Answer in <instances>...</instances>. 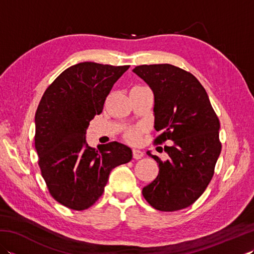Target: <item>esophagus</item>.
Listing matches in <instances>:
<instances>
[{"instance_id": "1", "label": "esophagus", "mask_w": 254, "mask_h": 254, "mask_svg": "<svg viewBox=\"0 0 254 254\" xmlns=\"http://www.w3.org/2000/svg\"><path fill=\"white\" fill-rule=\"evenodd\" d=\"M144 156V153L139 149H133V158L134 159H141Z\"/></svg>"}]
</instances>
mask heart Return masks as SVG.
Wrapping results in <instances>:
<instances>
[{"label": "heart", "mask_w": 254, "mask_h": 254, "mask_svg": "<svg viewBox=\"0 0 254 254\" xmlns=\"http://www.w3.org/2000/svg\"><path fill=\"white\" fill-rule=\"evenodd\" d=\"M141 133L142 132L139 127H131L124 133V138H126L128 143L137 144L141 141Z\"/></svg>", "instance_id": "b5f03b06"}]
</instances>
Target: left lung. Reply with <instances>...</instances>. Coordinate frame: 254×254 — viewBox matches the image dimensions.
Masks as SVG:
<instances>
[{
    "mask_svg": "<svg viewBox=\"0 0 254 254\" xmlns=\"http://www.w3.org/2000/svg\"><path fill=\"white\" fill-rule=\"evenodd\" d=\"M155 97L156 144L165 146L168 159L161 161L156 179L143 188V196L156 209L174 212L190 206L212 180L222 144L219 120L206 90L197 78L171 64L139 65L133 69Z\"/></svg>",
    "mask_w": 254,
    "mask_h": 254,
    "instance_id": "1",
    "label": "left lung"
}]
</instances>
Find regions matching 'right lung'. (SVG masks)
Listing matches in <instances>:
<instances>
[{"label":"right lung","instance_id":"add662e5","mask_svg":"<svg viewBox=\"0 0 254 254\" xmlns=\"http://www.w3.org/2000/svg\"><path fill=\"white\" fill-rule=\"evenodd\" d=\"M130 65L82 62L69 66L45 91L35 116L38 165L52 197L83 210L101 195L110 171L132 159L127 145L110 142L98 149L86 143V130L100 115L112 86Z\"/></svg>","mask_w":254,"mask_h":254}]
</instances>
